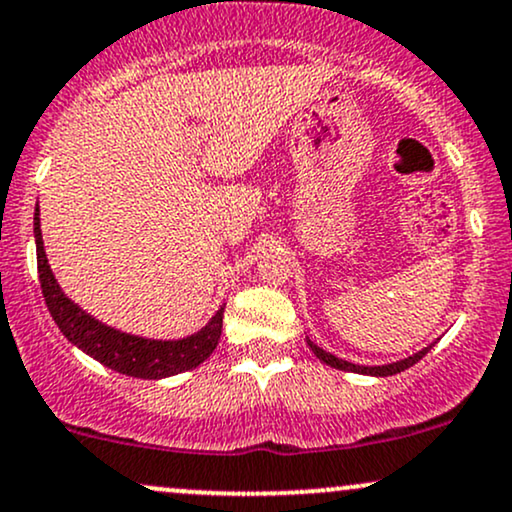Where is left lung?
<instances>
[{"instance_id": "8db88e82", "label": "left lung", "mask_w": 512, "mask_h": 512, "mask_svg": "<svg viewBox=\"0 0 512 512\" xmlns=\"http://www.w3.org/2000/svg\"><path fill=\"white\" fill-rule=\"evenodd\" d=\"M310 344V349H313V354L320 358V361H325L327 366H332V368H339V370H349V373H363V375H395V373H402V370H407V368H411L414 366L416 361H421V358H424L428 351H431V346H426L424 351H419V354H414V356H409V358H404V361H397V363H387V366H356V363H349V361H342V358H337V356H332V354H327V351H322L320 346H315L313 342H308Z\"/></svg>"}]
</instances>
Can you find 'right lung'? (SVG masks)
I'll return each mask as SVG.
<instances>
[{
	"label": "right lung",
	"mask_w": 512,
	"mask_h": 512,
	"mask_svg": "<svg viewBox=\"0 0 512 512\" xmlns=\"http://www.w3.org/2000/svg\"><path fill=\"white\" fill-rule=\"evenodd\" d=\"M33 233L40 289H43L45 305H48L52 320L57 322V327H60L69 342L79 346L81 351H86L96 361H101L103 366L113 368L122 375H129V378L158 380L182 373V370L197 368L216 349L221 337L223 308L211 317V322L204 330H199L187 339H178V342H154V339L132 337V334L117 332L113 327H105L98 320H93L79 305H74L64 296L60 284L52 276L48 257H45L43 250L38 209H35Z\"/></svg>",
	"instance_id": "add662e5"
}]
</instances>
